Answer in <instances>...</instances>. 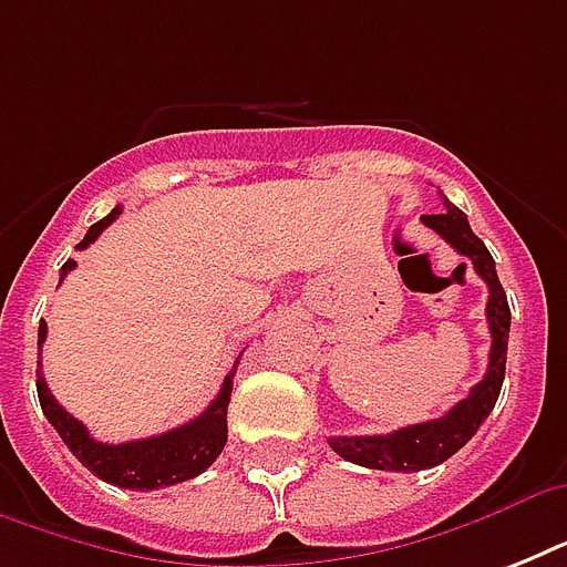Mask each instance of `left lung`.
I'll return each mask as SVG.
<instances>
[{
  "label": "left lung",
  "mask_w": 567,
  "mask_h": 567,
  "mask_svg": "<svg viewBox=\"0 0 567 567\" xmlns=\"http://www.w3.org/2000/svg\"><path fill=\"white\" fill-rule=\"evenodd\" d=\"M421 220L430 229L439 231L458 256L471 258L474 270L488 285V306H485V318H488V329H492L488 371H485L483 382L471 388L465 400H458L447 414H441L435 421L403 426V430L388 432V435H338V439H329V447L336 450L338 456L362 467H373V471L409 474V471H423V467L447 462L456 450H462L467 441L474 439L480 423L488 417V412L497 403L503 377H506V344H509L512 315L506 291H503L497 270H494L492 252L474 235L467 214L447 199H444V212L423 214Z\"/></svg>",
  "instance_id": "8db88e82"
}]
</instances>
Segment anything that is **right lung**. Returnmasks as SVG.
Masks as SVG:
<instances>
[{
	"label": "right lung",
	"mask_w": 567,
	"mask_h": 567,
	"mask_svg": "<svg viewBox=\"0 0 567 567\" xmlns=\"http://www.w3.org/2000/svg\"><path fill=\"white\" fill-rule=\"evenodd\" d=\"M117 214H123L120 205L109 214V217H102L100 223H93L91 229H87V235L82 238V244H79V249H84L87 244H93V240L100 238L102 229H109L111 223L117 220ZM73 267V258H66L64 267H61V279H64ZM43 341H47V323H40L38 329V344H43ZM235 368H238V362H235ZM235 368H231L229 377L223 379L220 394L214 396L212 405H208L199 417L182 423V426H176V430L171 432L153 435V439L126 441V444H102V441H93L91 432L84 430V423L75 421L73 414L66 412L64 405L52 396L47 379H43L40 371L38 396L40 409H43V414L49 417V423L55 426L58 435H61L66 447H70V453H73L91 474H96L100 480H105V483L111 485H120V488L153 492V488H167V485L194 480L196 474H203L205 467L212 465L214 458L223 453V447H226V435H229V432H226V409H229Z\"/></svg>",
	"instance_id": "obj_1"
}]
</instances>
